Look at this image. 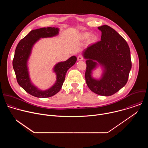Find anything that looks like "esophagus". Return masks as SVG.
Masks as SVG:
<instances>
[{
	"label": "esophagus",
	"instance_id": "esophagus-1",
	"mask_svg": "<svg viewBox=\"0 0 148 148\" xmlns=\"http://www.w3.org/2000/svg\"><path fill=\"white\" fill-rule=\"evenodd\" d=\"M77 59H78V60H79V61L83 60L84 57H83V56H82V55H79V56H78V57H77Z\"/></svg>",
	"mask_w": 148,
	"mask_h": 148
}]
</instances>
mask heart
Masks as SVG:
<instances>
[{
  "label": "heart",
  "instance_id": "obj_1",
  "mask_svg": "<svg viewBox=\"0 0 148 148\" xmlns=\"http://www.w3.org/2000/svg\"><path fill=\"white\" fill-rule=\"evenodd\" d=\"M90 36V33H84L83 35H82V38H87L89 37V36ZM97 40V36L95 34H92L90 36V40L91 41V42H95Z\"/></svg>",
  "mask_w": 148,
  "mask_h": 148
}]
</instances>
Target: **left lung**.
Returning <instances> with one entry per match:
<instances>
[{
  "instance_id": "left-lung-1",
  "label": "left lung",
  "mask_w": 148,
  "mask_h": 148,
  "mask_svg": "<svg viewBox=\"0 0 148 148\" xmlns=\"http://www.w3.org/2000/svg\"><path fill=\"white\" fill-rule=\"evenodd\" d=\"M101 31V40L84 50L86 59V81L88 88L102 96L114 94L125 86L132 67L130 49L125 40L114 29L107 25L98 27ZM97 61L105 68L99 80L93 79L92 71Z\"/></svg>"
}]
</instances>
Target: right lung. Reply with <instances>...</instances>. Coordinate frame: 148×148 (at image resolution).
Here are the masks:
<instances>
[{"mask_svg": "<svg viewBox=\"0 0 148 148\" xmlns=\"http://www.w3.org/2000/svg\"><path fill=\"white\" fill-rule=\"evenodd\" d=\"M58 28L54 27H43L32 30L19 41L16 48L13 60V67L17 81L21 87L34 97L47 98L56 94L62 87L67 70L75 64L77 61V57L72 56L67 60L58 62L55 66L54 71L57 75V81L54 85L47 90H39L31 83L27 62L33 45L40 38L51 37L56 36L58 33Z\"/></svg>", "mask_w": 148, "mask_h": 148, "instance_id": "obj_1", "label": "right lung"}]
</instances>
